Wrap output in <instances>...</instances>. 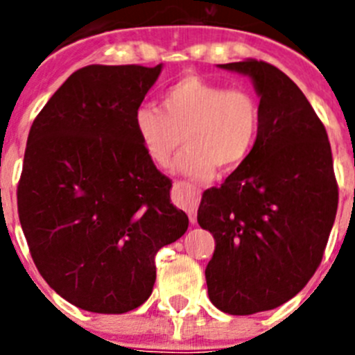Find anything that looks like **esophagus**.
I'll use <instances>...</instances> for the list:
<instances>
[{
  "instance_id": "1",
  "label": "esophagus",
  "mask_w": 355,
  "mask_h": 355,
  "mask_svg": "<svg viewBox=\"0 0 355 355\" xmlns=\"http://www.w3.org/2000/svg\"><path fill=\"white\" fill-rule=\"evenodd\" d=\"M173 200L177 206H180L182 209H185V213L189 214L191 221L194 223L196 211H198V206H199V199L194 189H192L191 185L177 182V184H173Z\"/></svg>"
}]
</instances>
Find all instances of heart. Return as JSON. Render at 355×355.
Returning <instances> with one entry per match:
<instances>
[{"instance_id": "obj_1", "label": "heart", "mask_w": 355, "mask_h": 355, "mask_svg": "<svg viewBox=\"0 0 355 355\" xmlns=\"http://www.w3.org/2000/svg\"><path fill=\"white\" fill-rule=\"evenodd\" d=\"M261 110L244 87H228L187 75L161 96V110L141 106L134 128L146 156L166 168L187 142L177 171L192 180H207L216 168L234 170L252 153L259 134Z\"/></svg>"}]
</instances>
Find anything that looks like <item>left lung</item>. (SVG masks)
Segmentation results:
<instances>
[{
	"mask_svg": "<svg viewBox=\"0 0 355 355\" xmlns=\"http://www.w3.org/2000/svg\"><path fill=\"white\" fill-rule=\"evenodd\" d=\"M249 75L259 94V134L221 187L207 189L198 223L214 237L207 293L235 316L282 306L323 259L338 206L330 141L299 87L257 60L220 65Z\"/></svg>",
	"mask_w": 355,
	"mask_h": 355,
	"instance_id": "left-lung-1",
	"label": "left lung"
}]
</instances>
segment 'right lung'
<instances>
[{"instance_id": "obj_1", "label": "right lung", "mask_w": 355, "mask_h": 355, "mask_svg": "<svg viewBox=\"0 0 355 355\" xmlns=\"http://www.w3.org/2000/svg\"><path fill=\"white\" fill-rule=\"evenodd\" d=\"M161 65H89L35 116L17 189L41 277L84 311L121 314L151 295L155 256L187 232L171 180L149 161L134 114Z\"/></svg>"}]
</instances>
